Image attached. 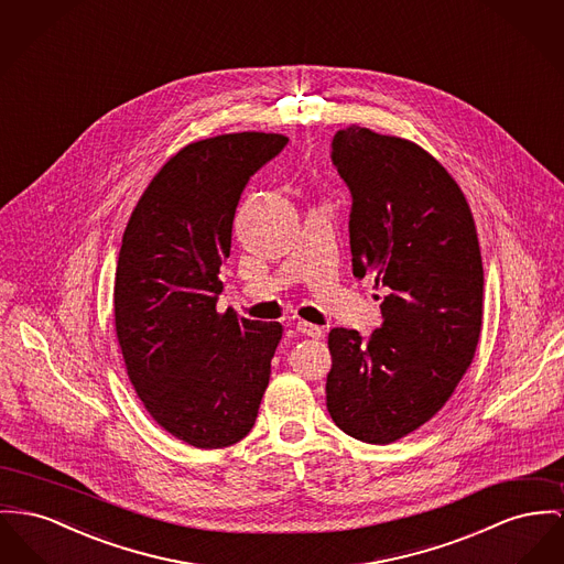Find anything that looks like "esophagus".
Here are the masks:
<instances>
[{
  "mask_svg": "<svg viewBox=\"0 0 564 564\" xmlns=\"http://www.w3.org/2000/svg\"><path fill=\"white\" fill-rule=\"evenodd\" d=\"M297 332L301 336H307V338H323V329L318 325H312V323H305V321L297 323Z\"/></svg>",
  "mask_w": 564,
  "mask_h": 564,
  "instance_id": "esophagus-1",
  "label": "esophagus"
}]
</instances>
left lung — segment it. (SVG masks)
Here are the masks:
<instances>
[{"label":"left lung","instance_id":"1","mask_svg":"<svg viewBox=\"0 0 564 564\" xmlns=\"http://www.w3.org/2000/svg\"><path fill=\"white\" fill-rule=\"evenodd\" d=\"M332 150L352 194V273L384 297L370 338L332 329L327 411L348 436L389 445L438 413L473 364L481 250L464 192L416 143L348 126Z\"/></svg>","mask_w":564,"mask_h":564}]
</instances>
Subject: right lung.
<instances>
[{
    "mask_svg": "<svg viewBox=\"0 0 564 564\" xmlns=\"http://www.w3.org/2000/svg\"><path fill=\"white\" fill-rule=\"evenodd\" d=\"M286 143L271 132L189 143L158 171L123 230L113 305L126 372L153 421L196 449L248 436L269 384L282 325L216 303L241 192Z\"/></svg>",
    "mask_w": 564,
    "mask_h": 564,
    "instance_id": "add662e5",
    "label": "right lung"
}]
</instances>
